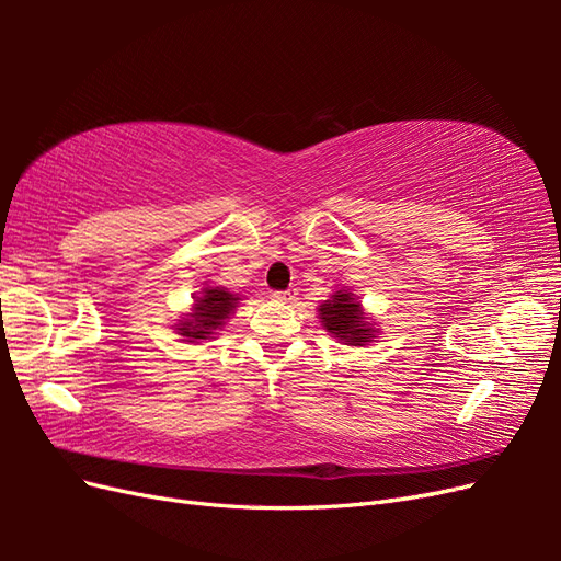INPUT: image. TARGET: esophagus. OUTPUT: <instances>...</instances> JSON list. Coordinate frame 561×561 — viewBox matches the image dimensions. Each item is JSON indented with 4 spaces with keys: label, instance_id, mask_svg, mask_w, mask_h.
Masks as SVG:
<instances>
[{
    "label": "esophagus",
    "instance_id": "esophagus-1",
    "mask_svg": "<svg viewBox=\"0 0 561 561\" xmlns=\"http://www.w3.org/2000/svg\"><path fill=\"white\" fill-rule=\"evenodd\" d=\"M271 299L278 301V304H290L295 299L293 290H285V293H271Z\"/></svg>",
    "mask_w": 561,
    "mask_h": 561
}]
</instances>
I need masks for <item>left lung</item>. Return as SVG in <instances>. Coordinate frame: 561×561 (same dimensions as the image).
<instances>
[{
    "mask_svg": "<svg viewBox=\"0 0 561 561\" xmlns=\"http://www.w3.org/2000/svg\"><path fill=\"white\" fill-rule=\"evenodd\" d=\"M320 325L344 346H367L377 342L379 328L351 287H339L318 307Z\"/></svg>",
    "mask_w": 561,
    "mask_h": 561,
    "instance_id": "8db88e82",
    "label": "left lung"
}]
</instances>
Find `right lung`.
<instances>
[{"label": "right lung", "mask_w": 561, "mask_h": 561, "mask_svg": "<svg viewBox=\"0 0 561 561\" xmlns=\"http://www.w3.org/2000/svg\"><path fill=\"white\" fill-rule=\"evenodd\" d=\"M241 304V295L231 293L229 287L222 285H208L203 287L198 295H194L192 309L182 313L175 322V332L182 336L180 342L186 344H203L215 339L217 330L225 328V322L231 318L236 307Z\"/></svg>", "instance_id": "add662e5"}]
</instances>
